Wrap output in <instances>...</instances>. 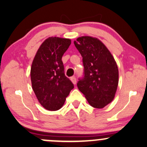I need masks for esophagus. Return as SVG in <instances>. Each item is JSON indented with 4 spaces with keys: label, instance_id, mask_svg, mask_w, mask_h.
Listing matches in <instances>:
<instances>
[{
    "label": "esophagus",
    "instance_id": "1",
    "mask_svg": "<svg viewBox=\"0 0 147 147\" xmlns=\"http://www.w3.org/2000/svg\"><path fill=\"white\" fill-rule=\"evenodd\" d=\"M70 80H71V82L73 83L74 84H76L77 83V79H76L75 77H70Z\"/></svg>",
    "mask_w": 147,
    "mask_h": 147
}]
</instances>
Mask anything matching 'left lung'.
<instances>
[{
    "label": "left lung",
    "instance_id": "obj_1",
    "mask_svg": "<svg viewBox=\"0 0 147 147\" xmlns=\"http://www.w3.org/2000/svg\"><path fill=\"white\" fill-rule=\"evenodd\" d=\"M74 44L83 58L84 76L77 83L92 107L102 109L113 100L119 82V71L114 57L98 38L79 37Z\"/></svg>",
    "mask_w": 147,
    "mask_h": 147
}]
</instances>
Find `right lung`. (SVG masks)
Listing matches in <instances>:
<instances>
[{
	"instance_id": "1",
	"label": "right lung",
	"mask_w": 147,
	"mask_h": 147,
	"mask_svg": "<svg viewBox=\"0 0 147 147\" xmlns=\"http://www.w3.org/2000/svg\"><path fill=\"white\" fill-rule=\"evenodd\" d=\"M71 40L49 37L37 50L32 63V86L38 102L48 111H57L63 106L74 85L64 74L62 57Z\"/></svg>"
}]
</instances>
